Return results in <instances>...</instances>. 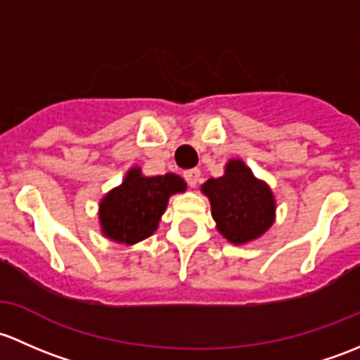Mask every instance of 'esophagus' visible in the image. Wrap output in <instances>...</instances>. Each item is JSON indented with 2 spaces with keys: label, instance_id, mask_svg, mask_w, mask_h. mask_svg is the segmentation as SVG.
<instances>
[{
  "label": "esophagus",
  "instance_id": "34e87169",
  "mask_svg": "<svg viewBox=\"0 0 360 360\" xmlns=\"http://www.w3.org/2000/svg\"><path fill=\"white\" fill-rule=\"evenodd\" d=\"M184 179L188 184V187H195V185L199 184V180H201V172H199L198 168L187 169V172L184 173Z\"/></svg>",
  "mask_w": 360,
  "mask_h": 360
}]
</instances>
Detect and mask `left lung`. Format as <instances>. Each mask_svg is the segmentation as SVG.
Masks as SVG:
<instances>
[{
	"label": "left lung",
	"instance_id": "8db88e82",
	"mask_svg": "<svg viewBox=\"0 0 360 360\" xmlns=\"http://www.w3.org/2000/svg\"><path fill=\"white\" fill-rule=\"evenodd\" d=\"M202 192L210 198L218 231L231 243L257 239L274 224L276 201L272 192L239 159L229 162L224 176L207 180Z\"/></svg>",
	"mask_w": 360,
	"mask_h": 360
}]
</instances>
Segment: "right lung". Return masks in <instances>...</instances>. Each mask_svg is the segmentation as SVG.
<instances>
[{
  "label": "right lung",
  "instance_id": "obj_1",
  "mask_svg": "<svg viewBox=\"0 0 360 360\" xmlns=\"http://www.w3.org/2000/svg\"><path fill=\"white\" fill-rule=\"evenodd\" d=\"M185 191V181L175 173L142 176L139 168L129 169L123 184L100 202L102 232L117 243L135 244L158 229L168 198Z\"/></svg>",
  "mask_w": 360,
  "mask_h": 360
}]
</instances>
